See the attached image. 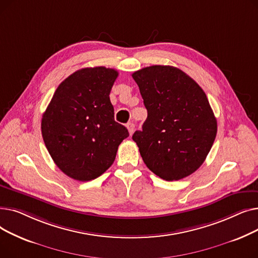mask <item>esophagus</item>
<instances>
[{"label":"esophagus","instance_id":"34e87169","mask_svg":"<svg viewBox=\"0 0 258 258\" xmlns=\"http://www.w3.org/2000/svg\"><path fill=\"white\" fill-rule=\"evenodd\" d=\"M126 127H127V130H128L130 135H132V134L134 133V131H135V124L133 123V122H128V123L126 124Z\"/></svg>","mask_w":258,"mask_h":258}]
</instances>
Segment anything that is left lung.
Masks as SVG:
<instances>
[{
	"label": "left lung",
	"mask_w": 258,
	"mask_h": 258,
	"mask_svg": "<svg viewBox=\"0 0 258 258\" xmlns=\"http://www.w3.org/2000/svg\"><path fill=\"white\" fill-rule=\"evenodd\" d=\"M132 76L147 110L142 131L133 135L144 163L166 181L188 177L205 161L218 132L205 92L171 66L146 67Z\"/></svg>",
	"instance_id": "1"
}]
</instances>
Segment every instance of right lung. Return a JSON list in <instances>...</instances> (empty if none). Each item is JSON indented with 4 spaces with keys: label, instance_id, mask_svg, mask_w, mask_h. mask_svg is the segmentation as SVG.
<instances>
[{
    "label": "right lung",
    "instance_id": "1",
    "mask_svg": "<svg viewBox=\"0 0 258 258\" xmlns=\"http://www.w3.org/2000/svg\"><path fill=\"white\" fill-rule=\"evenodd\" d=\"M118 72L85 68L58 86L42 118V135L54 163L74 180L98 178L114 163L127 128L114 120L110 100Z\"/></svg>",
    "mask_w": 258,
    "mask_h": 258
}]
</instances>
